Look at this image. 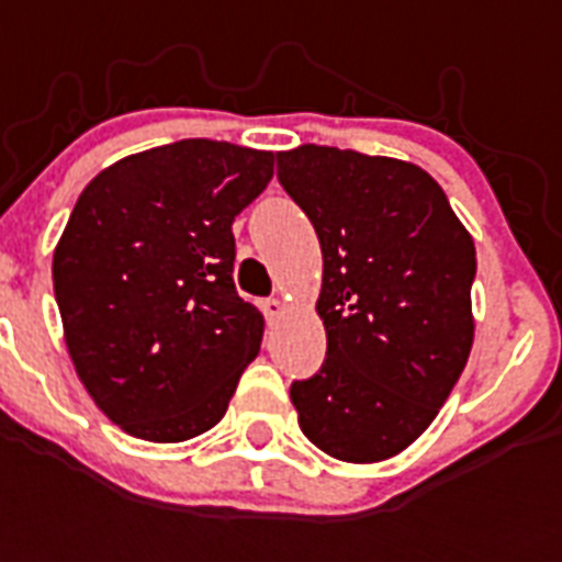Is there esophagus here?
Returning a JSON list of instances; mask_svg holds the SVG:
<instances>
[{"instance_id":"esophagus-1","label":"esophagus","mask_w":562,"mask_h":562,"mask_svg":"<svg viewBox=\"0 0 562 562\" xmlns=\"http://www.w3.org/2000/svg\"><path fill=\"white\" fill-rule=\"evenodd\" d=\"M282 312H285V306H282V303L277 297L262 300V315L268 317V324H273V321H277V317H280Z\"/></svg>"}]
</instances>
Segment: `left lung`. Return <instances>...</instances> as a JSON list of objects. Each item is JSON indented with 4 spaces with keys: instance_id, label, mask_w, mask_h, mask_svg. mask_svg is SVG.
Masks as SVG:
<instances>
[{
    "instance_id": "left-lung-1",
    "label": "left lung",
    "mask_w": 562,
    "mask_h": 562,
    "mask_svg": "<svg viewBox=\"0 0 562 562\" xmlns=\"http://www.w3.org/2000/svg\"><path fill=\"white\" fill-rule=\"evenodd\" d=\"M324 254L326 359L291 382L303 435L338 461H384L437 417L472 347L475 245L411 162L326 145L277 154Z\"/></svg>"
}]
</instances>
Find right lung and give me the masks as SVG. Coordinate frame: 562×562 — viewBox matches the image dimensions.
Segmentation results:
<instances>
[{
    "mask_svg": "<svg viewBox=\"0 0 562 562\" xmlns=\"http://www.w3.org/2000/svg\"><path fill=\"white\" fill-rule=\"evenodd\" d=\"M273 154L178 139L87 183L52 280L66 347L127 435L180 443L224 417L262 344L233 282V218L268 187Z\"/></svg>",
    "mask_w": 562,
    "mask_h": 562,
    "instance_id": "right-lung-1",
    "label": "right lung"
}]
</instances>
